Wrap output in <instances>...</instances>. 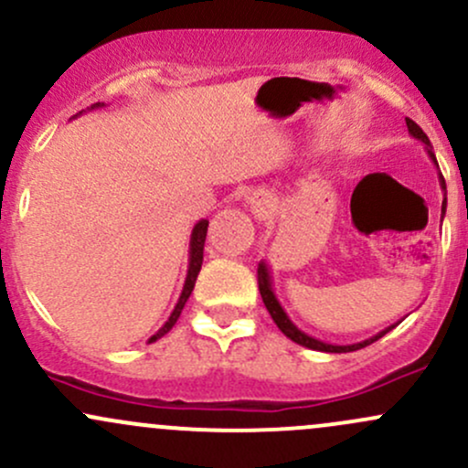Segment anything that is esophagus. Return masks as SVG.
<instances>
[{"mask_svg": "<svg viewBox=\"0 0 468 468\" xmlns=\"http://www.w3.org/2000/svg\"><path fill=\"white\" fill-rule=\"evenodd\" d=\"M249 207H250V210H253L255 215H258V218H261V219L271 218V215L275 213V197H273V193L255 191L249 197Z\"/></svg>", "mask_w": 468, "mask_h": 468, "instance_id": "obj_1", "label": "esophagus"}]
</instances>
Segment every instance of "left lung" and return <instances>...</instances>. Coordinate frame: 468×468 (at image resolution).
I'll return each instance as SVG.
<instances>
[{
    "label": "left lung",
    "mask_w": 468,
    "mask_h": 468,
    "mask_svg": "<svg viewBox=\"0 0 468 468\" xmlns=\"http://www.w3.org/2000/svg\"><path fill=\"white\" fill-rule=\"evenodd\" d=\"M407 126H409L410 135H413L415 140H420V142L424 144L426 153H429V157L433 159V164H435V166H438V159H435V155H433V146H431V142H429V137H426V133L418 124H415L413 120H409V117H407ZM440 186H442V191H444V199H442V219H444V213H446V182H444L442 176H440ZM258 284H260V295H261V300H264L266 311L271 313V317H273V322L277 324V328H280V331L284 333V335L289 337V340H292L295 344H302V346H306V348H313V351H324V353H351V351H359V348H364V346H368V344L378 342L379 337H384L388 331H391V328H395V326L399 324V322H398V324H391L388 328H384V331H379L378 335L368 337V340H364V342H356V344H328V342L315 340V337L306 335L304 331H300V328L292 324L291 317L286 315V311L282 309V304H280V302H277V297H275V292H273V280H271V271H269V266H266V261H260V264H258Z\"/></svg>",
    "instance_id": "1"
}]
</instances>
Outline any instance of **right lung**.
Here are the masks:
<instances>
[{"label": "right lung", "mask_w": 468, "mask_h": 468, "mask_svg": "<svg viewBox=\"0 0 468 468\" xmlns=\"http://www.w3.org/2000/svg\"><path fill=\"white\" fill-rule=\"evenodd\" d=\"M101 106H104V104H101V101H97V104L90 106V111H92V109H101ZM81 112H84V111H81ZM81 112H80V115H81ZM75 117H77V115H75ZM207 230H208V219H199V222L195 224V229H193V233H191V249H188V273H186V280H184L182 295H179L176 309H173L171 317H168V320H166V324L159 328V331H157L155 335H153L148 342H155V340H159V337L166 335V333L171 331L173 326H176L177 317L182 315L184 304H186V300H188V297H191V292H193V289H195V280H197L199 269H202V261H204V242H207Z\"/></svg>", "instance_id": "1"}]
</instances>
